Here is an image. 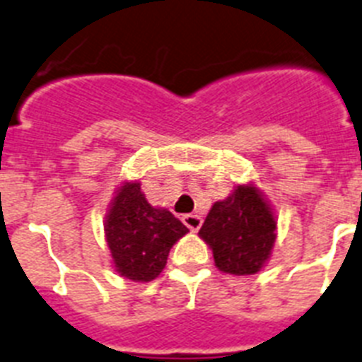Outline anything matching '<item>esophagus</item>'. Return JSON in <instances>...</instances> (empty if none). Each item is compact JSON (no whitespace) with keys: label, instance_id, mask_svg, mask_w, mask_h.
<instances>
[{"label":"esophagus","instance_id":"1","mask_svg":"<svg viewBox=\"0 0 362 362\" xmlns=\"http://www.w3.org/2000/svg\"><path fill=\"white\" fill-rule=\"evenodd\" d=\"M182 221H184V224H186V226L189 228L191 232H197V230H199V228L202 226V218H200L199 215H193V214L184 215V217H182Z\"/></svg>","mask_w":362,"mask_h":362}]
</instances>
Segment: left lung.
Returning <instances> with one entry per match:
<instances>
[{
  "mask_svg": "<svg viewBox=\"0 0 362 362\" xmlns=\"http://www.w3.org/2000/svg\"><path fill=\"white\" fill-rule=\"evenodd\" d=\"M199 235L214 252L218 270L256 274L274 247L276 217L257 187L238 186L232 195L211 206Z\"/></svg>",
  "mask_w": 362,
  "mask_h": 362,
  "instance_id": "8db88e82",
  "label": "left lung"
}]
</instances>
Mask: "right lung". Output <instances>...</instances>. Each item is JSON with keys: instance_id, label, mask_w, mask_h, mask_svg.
I'll return each mask as SVG.
<instances>
[{"instance_id": "1", "label": "right lung", "mask_w": 362, "mask_h": 362, "mask_svg": "<svg viewBox=\"0 0 362 362\" xmlns=\"http://www.w3.org/2000/svg\"><path fill=\"white\" fill-rule=\"evenodd\" d=\"M189 232L165 208L147 202L139 182H123L105 217L106 245L115 272L132 281H153L169 250Z\"/></svg>"}]
</instances>
